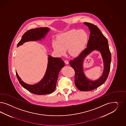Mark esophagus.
<instances>
[{"mask_svg": "<svg viewBox=\"0 0 126 126\" xmlns=\"http://www.w3.org/2000/svg\"><path fill=\"white\" fill-rule=\"evenodd\" d=\"M64 63H66V64H68L69 63V61H68V60H66L64 61Z\"/></svg>", "mask_w": 126, "mask_h": 126, "instance_id": "1", "label": "esophagus"}]
</instances>
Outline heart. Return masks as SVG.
I'll return each mask as SVG.
<instances>
[{"label":"heart","instance_id":"b5f03b06","mask_svg":"<svg viewBox=\"0 0 126 126\" xmlns=\"http://www.w3.org/2000/svg\"><path fill=\"white\" fill-rule=\"evenodd\" d=\"M88 34L83 30H71L63 33L53 42V49L57 53L63 55L65 50L72 56H76L85 47L88 41Z\"/></svg>","mask_w":126,"mask_h":126}]
</instances>
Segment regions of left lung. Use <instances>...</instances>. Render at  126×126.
Segmentation results:
<instances>
[{"label": "left lung", "instance_id": "left-lung-1", "mask_svg": "<svg viewBox=\"0 0 126 126\" xmlns=\"http://www.w3.org/2000/svg\"><path fill=\"white\" fill-rule=\"evenodd\" d=\"M89 29L90 33L87 47L78 57L69 62L70 65L75 72V82L77 88L80 91H88L99 87L105 82L108 77L111 61L108 41L100 30L94 24L85 22L84 23ZM94 50L101 53L104 63V70L102 76L95 81H91L85 77L83 69L84 59Z\"/></svg>", "mask_w": 126, "mask_h": 126}]
</instances>
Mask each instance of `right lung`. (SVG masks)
I'll return each mask as SVG.
<instances>
[{
	"mask_svg": "<svg viewBox=\"0 0 126 126\" xmlns=\"http://www.w3.org/2000/svg\"><path fill=\"white\" fill-rule=\"evenodd\" d=\"M49 31V29L47 27L38 28L27 31L22 36L17 47L28 41L40 40L45 37ZM48 66L45 76L37 84L30 85L24 83L16 72V77L22 86L34 94L43 95L53 92L56 89L59 72L65 65L61 58L53 57L50 55H48Z\"/></svg>",
	"mask_w": 126,
	"mask_h": 126,
	"instance_id": "right-lung-1",
	"label": "right lung"
}]
</instances>
